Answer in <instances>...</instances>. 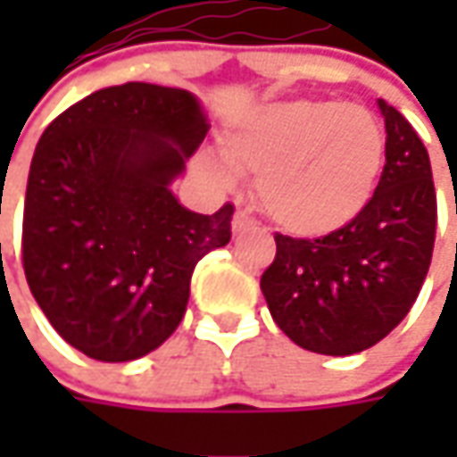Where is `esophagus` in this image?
Segmentation results:
<instances>
[{
  "label": "esophagus",
  "instance_id": "obj_1",
  "mask_svg": "<svg viewBox=\"0 0 457 457\" xmlns=\"http://www.w3.org/2000/svg\"><path fill=\"white\" fill-rule=\"evenodd\" d=\"M231 228H234V234H244V231H254L256 220L252 219L249 213H244V211H237V213H234V220H231Z\"/></svg>",
  "mask_w": 457,
  "mask_h": 457
}]
</instances>
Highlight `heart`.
Instances as JSON below:
<instances>
[{"instance_id":"obj_1","label":"heart","mask_w":457,"mask_h":457,"mask_svg":"<svg viewBox=\"0 0 457 457\" xmlns=\"http://www.w3.org/2000/svg\"><path fill=\"white\" fill-rule=\"evenodd\" d=\"M220 154L203 170L216 185L234 172L256 175V201L267 216L303 237L338 231L377 190L384 132L363 106L341 101L274 104L223 137Z\"/></svg>"}]
</instances>
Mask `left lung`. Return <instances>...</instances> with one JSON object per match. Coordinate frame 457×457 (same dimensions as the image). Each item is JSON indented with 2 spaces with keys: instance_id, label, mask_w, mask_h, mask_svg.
Masks as SVG:
<instances>
[{
  "instance_id": "left-lung-1",
  "label": "left lung",
  "mask_w": 457,
  "mask_h": 457,
  "mask_svg": "<svg viewBox=\"0 0 457 457\" xmlns=\"http://www.w3.org/2000/svg\"><path fill=\"white\" fill-rule=\"evenodd\" d=\"M386 162L351 223L320 238L274 234L262 274L274 323L300 348L351 356L386 338L412 310L428 277L437 226L432 167L412 124L378 101Z\"/></svg>"
}]
</instances>
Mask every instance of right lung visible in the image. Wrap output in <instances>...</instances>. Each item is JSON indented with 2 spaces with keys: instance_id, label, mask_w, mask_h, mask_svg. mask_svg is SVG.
Wrapping results in <instances>:
<instances>
[{
  "instance_id": "right-lung-1",
  "label": "right lung",
  "mask_w": 457,
  "mask_h": 457,
  "mask_svg": "<svg viewBox=\"0 0 457 457\" xmlns=\"http://www.w3.org/2000/svg\"><path fill=\"white\" fill-rule=\"evenodd\" d=\"M205 132L193 94L124 83L73 104L40 137L22 267L45 318L88 359L121 363L162 345L195 264L231 241V203L203 216L170 193Z\"/></svg>"
}]
</instances>
